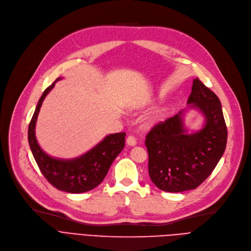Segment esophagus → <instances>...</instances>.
<instances>
[{
  "label": "esophagus",
  "instance_id": "1",
  "mask_svg": "<svg viewBox=\"0 0 251 251\" xmlns=\"http://www.w3.org/2000/svg\"><path fill=\"white\" fill-rule=\"evenodd\" d=\"M126 144H127L128 146H136V145H137V141H136L135 137L128 136L127 139H126Z\"/></svg>",
  "mask_w": 251,
  "mask_h": 251
}]
</instances>
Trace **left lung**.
I'll list each match as a JSON object with an SVG mask.
<instances>
[{"label": "left lung", "mask_w": 251, "mask_h": 251, "mask_svg": "<svg viewBox=\"0 0 251 251\" xmlns=\"http://www.w3.org/2000/svg\"><path fill=\"white\" fill-rule=\"evenodd\" d=\"M187 104L204 116V126L187 131L184 110L153 126L146 136L152 182L168 193L195 189L207 179L227 144V126L218 96L198 78L194 80Z\"/></svg>", "instance_id": "obj_1"}]
</instances>
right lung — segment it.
Wrapping results in <instances>:
<instances>
[{"mask_svg":"<svg viewBox=\"0 0 251 251\" xmlns=\"http://www.w3.org/2000/svg\"><path fill=\"white\" fill-rule=\"evenodd\" d=\"M62 78H57L58 81ZM52 83L42 93L28 127V142L36 163L48 181L55 188L70 194H81L98 186L109 170L113 160L125 147L126 132L106 136L93 149L74 159H56L40 148L35 137V125L42 102L54 87Z\"/></svg>","mask_w":251,"mask_h":251,"instance_id":"add662e5","label":"right lung"}]
</instances>
